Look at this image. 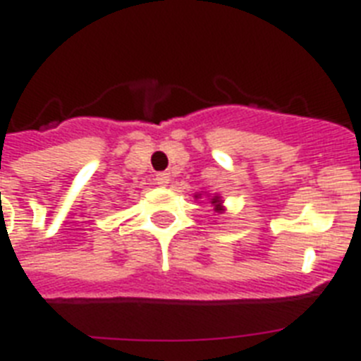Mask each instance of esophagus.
<instances>
[{
  "label": "esophagus",
  "instance_id": "obj_1",
  "mask_svg": "<svg viewBox=\"0 0 361 361\" xmlns=\"http://www.w3.org/2000/svg\"><path fill=\"white\" fill-rule=\"evenodd\" d=\"M155 184L161 188H166L170 184V173H157L155 175Z\"/></svg>",
  "mask_w": 361,
  "mask_h": 361
}]
</instances>
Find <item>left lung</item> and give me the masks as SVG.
Returning a JSON list of instances; mask_svg holds the SVG:
<instances>
[{
    "mask_svg": "<svg viewBox=\"0 0 361 361\" xmlns=\"http://www.w3.org/2000/svg\"><path fill=\"white\" fill-rule=\"evenodd\" d=\"M212 204H215V206H216V212H220V202H219V197H215V199H212Z\"/></svg>",
    "mask_w": 361,
    "mask_h": 361,
    "instance_id": "1",
    "label": "left lung"
}]
</instances>
